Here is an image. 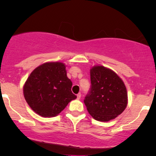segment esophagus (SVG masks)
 I'll use <instances>...</instances> for the list:
<instances>
[{"label": "esophagus", "instance_id": "1", "mask_svg": "<svg viewBox=\"0 0 156 156\" xmlns=\"http://www.w3.org/2000/svg\"><path fill=\"white\" fill-rule=\"evenodd\" d=\"M80 97H81V94H80V93L79 92L78 94H77V99L79 100L80 98Z\"/></svg>", "mask_w": 156, "mask_h": 156}]
</instances>
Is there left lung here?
<instances>
[{
    "label": "left lung",
    "mask_w": 156,
    "mask_h": 156,
    "mask_svg": "<svg viewBox=\"0 0 156 156\" xmlns=\"http://www.w3.org/2000/svg\"><path fill=\"white\" fill-rule=\"evenodd\" d=\"M90 92L84 100L87 109L94 119L108 122L115 119L128 105L124 82L115 72L102 65L90 69Z\"/></svg>",
    "instance_id": "1"
}]
</instances>
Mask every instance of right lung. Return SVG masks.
<instances>
[{"label": "right lung", "instance_id": "1", "mask_svg": "<svg viewBox=\"0 0 156 156\" xmlns=\"http://www.w3.org/2000/svg\"><path fill=\"white\" fill-rule=\"evenodd\" d=\"M66 67L60 62H45L36 67L25 82V99L41 117H55L76 99L71 91L73 83L67 76Z\"/></svg>", "mask_w": 156, "mask_h": 156}]
</instances>
